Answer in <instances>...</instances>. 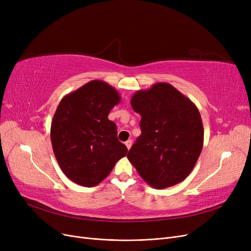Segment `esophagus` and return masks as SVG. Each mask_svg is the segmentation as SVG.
<instances>
[{
    "instance_id": "obj_1",
    "label": "esophagus",
    "mask_w": 251,
    "mask_h": 251,
    "mask_svg": "<svg viewBox=\"0 0 251 251\" xmlns=\"http://www.w3.org/2000/svg\"><path fill=\"white\" fill-rule=\"evenodd\" d=\"M126 146L127 150H130V149H131V147H132V140H127V141H126Z\"/></svg>"
}]
</instances>
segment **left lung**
Returning <instances> with one entry per match:
<instances>
[{"instance_id": "8db88e82", "label": "left lung", "mask_w": 251, "mask_h": 251, "mask_svg": "<svg viewBox=\"0 0 251 251\" xmlns=\"http://www.w3.org/2000/svg\"><path fill=\"white\" fill-rule=\"evenodd\" d=\"M131 105L141 116V135L127 159L151 187L163 189L180 183L192 173L203 148L198 108L168 82L137 91Z\"/></svg>"}]
</instances>
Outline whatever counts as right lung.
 Returning <instances> with one entry per match:
<instances>
[{
  "label": "right lung",
  "instance_id": "right-lung-1",
  "mask_svg": "<svg viewBox=\"0 0 251 251\" xmlns=\"http://www.w3.org/2000/svg\"><path fill=\"white\" fill-rule=\"evenodd\" d=\"M119 101L116 89L102 80H91L60 100L50 137L60 170L74 183L97 185L126 155L116 125L108 118Z\"/></svg>",
  "mask_w": 251,
  "mask_h": 251
}]
</instances>
